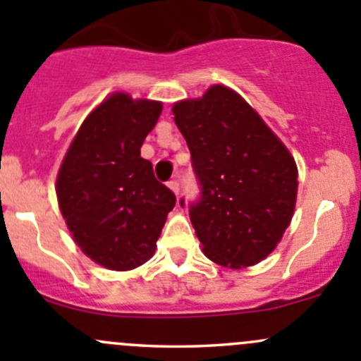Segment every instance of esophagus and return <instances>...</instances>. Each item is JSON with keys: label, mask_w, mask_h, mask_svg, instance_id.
Returning a JSON list of instances; mask_svg holds the SVG:
<instances>
[{"label": "esophagus", "mask_w": 361, "mask_h": 361, "mask_svg": "<svg viewBox=\"0 0 361 361\" xmlns=\"http://www.w3.org/2000/svg\"><path fill=\"white\" fill-rule=\"evenodd\" d=\"M167 187H169L171 188V190H173L174 192V194H180V183H178V181L176 180H173V181H169V183H167Z\"/></svg>", "instance_id": "34e87169"}]
</instances>
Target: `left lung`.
Wrapping results in <instances>:
<instances>
[{
    "label": "left lung",
    "instance_id": "obj_1",
    "mask_svg": "<svg viewBox=\"0 0 361 361\" xmlns=\"http://www.w3.org/2000/svg\"><path fill=\"white\" fill-rule=\"evenodd\" d=\"M173 115L202 185L190 220L204 255L221 267L257 265L293 218V155L257 110L220 83L202 97L174 103Z\"/></svg>",
    "mask_w": 361,
    "mask_h": 361
}]
</instances>
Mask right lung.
<instances>
[{"mask_svg": "<svg viewBox=\"0 0 361 361\" xmlns=\"http://www.w3.org/2000/svg\"><path fill=\"white\" fill-rule=\"evenodd\" d=\"M160 111V101L110 94L83 120L57 173V202L73 241L110 271H133L154 257L176 204L141 157Z\"/></svg>", "mask_w": 361, "mask_h": 361, "instance_id": "right-lung-1", "label": "right lung"}]
</instances>
